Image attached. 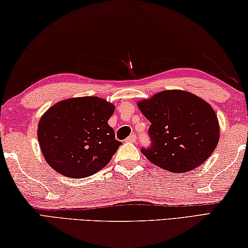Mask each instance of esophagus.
Instances as JSON below:
<instances>
[{
	"mask_svg": "<svg viewBox=\"0 0 248 248\" xmlns=\"http://www.w3.org/2000/svg\"><path fill=\"white\" fill-rule=\"evenodd\" d=\"M127 142H132V143L137 142V135H135V133H132L130 137H128Z\"/></svg>",
	"mask_w": 248,
	"mask_h": 248,
	"instance_id": "34e87169",
	"label": "esophagus"
}]
</instances>
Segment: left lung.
<instances>
[{"instance_id":"obj_1","label":"left lung","mask_w":248,"mask_h":248,"mask_svg":"<svg viewBox=\"0 0 248 248\" xmlns=\"http://www.w3.org/2000/svg\"><path fill=\"white\" fill-rule=\"evenodd\" d=\"M150 121V148H142L151 163L173 173H184L210 158L219 140L216 113L202 98L184 90H163L138 101Z\"/></svg>"}]
</instances>
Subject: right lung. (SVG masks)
<instances>
[{"label": "right lung", "mask_w": 248, "mask_h": 248, "mask_svg": "<svg viewBox=\"0 0 248 248\" xmlns=\"http://www.w3.org/2000/svg\"><path fill=\"white\" fill-rule=\"evenodd\" d=\"M115 106L99 97H77L52 106L38 123L46 162L60 174L81 179L107 166L121 142L108 124Z\"/></svg>", "instance_id": "right-lung-1"}]
</instances>
